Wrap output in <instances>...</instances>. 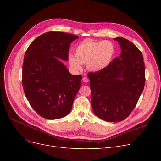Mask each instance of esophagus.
<instances>
[{"label":"esophagus","instance_id":"1","mask_svg":"<svg viewBox=\"0 0 161 161\" xmlns=\"http://www.w3.org/2000/svg\"><path fill=\"white\" fill-rule=\"evenodd\" d=\"M82 80H83V82H86V83H87V82H88V81H89V78H87V77H83V79H82Z\"/></svg>","mask_w":161,"mask_h":161}]
</instances>
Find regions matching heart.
<instances>
[{
	"label": "heart",
	"mask_w": 161,
	"mask_h": 161,
	"mask_svg": "<svg viewBox=\"0 0 161 161\" xmlns=\"http://www.w3.org/2000/svg\"><path fill=\"white\" fill-rule=\"evenodd\" d=\"M115 52V46L110 41L87 40L76 46V57L70 55L69 63L76 70H80L82 64L86 63L88 70L97 72L104 70L110 64Z\"/></svg>",
	"instance_id": "obj_1"
}]
</instances>
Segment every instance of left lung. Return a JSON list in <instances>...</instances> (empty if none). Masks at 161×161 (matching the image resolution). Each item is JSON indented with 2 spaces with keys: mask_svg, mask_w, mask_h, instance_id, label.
Returning <instances> with one entry per match:
<instances>
[{
  "mask_svg": "<svg viewBox=\"0 0 161 161\" xmlns=\"http://www.w3.org/2000/svg\"><path fill=\"white\" fill-rule=\"evenodd\" d=\"M121 53L104 70L88 73L91 106L100 119L109 122L125 119L136 107L144 88L146 70L139 49L123 37Z\"/></svg>",
  "mask_w": 161,
  "mask_h": 161,
  "instance_id": "8db88e82",
  "label": "left lung"
}]
</instances>
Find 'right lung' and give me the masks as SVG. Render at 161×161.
Returning <instances> with one entry per match:
<instances>
[{"mask_svg":"<svg viewBox=\"0 0 161 161\" xmlns=\"http://www.w3.org/2000/svg\"><path fill=\"white\" fill-rule=\"evenodd\" d=\"M78 36L50 31L37 37L25 52L22 84L25 97L39 115L57 119L71 111L82 76L73 75L58 58L69 60L70 44Z\"/></svg>","mask_w":161,"mask_h":161,"instance_id":"obj_1","label":"right lung"}]
</instances>
